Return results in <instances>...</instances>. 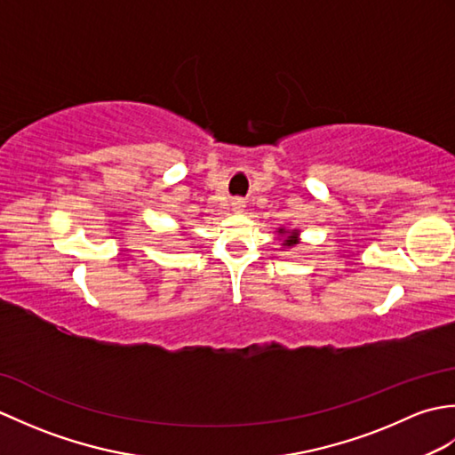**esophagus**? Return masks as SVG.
<instances>
[{"instance_id": "34e87169", "label": "esophagus", "mask_w": 455, "mask_h": 455, "mask_svg": "<svg viewBox=\"0 0 455 455\" xmlns=\"http://www.w3.org/2000/svg\"><path fill=\"white\" fill-rule=\"evenodd\" d=\"M230 205H233V211L236 212H243L244 207H246V201L243 197H235L233 201H230Z\"/></svg>"}]
</instances>
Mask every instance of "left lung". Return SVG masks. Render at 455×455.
Here are the masks:
<instances>
[{"label": "left lung", "instance_id": "obj_1", "mask_svg": "<svg viewBox=\"0 0 455 455\" xmlns=\"http://www.w3.org/2000/svg\"><path fill=\"white\" fill-rule=\"evenodd\" d=\"M279 233H283V228H279ZM289 240H285V246H293L295 243H297V240H295V233L291 235V236H287Z\"/></svg>", "mask_w": 455, "mask_h": 455}]
</instances>
